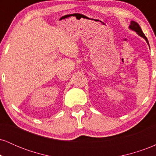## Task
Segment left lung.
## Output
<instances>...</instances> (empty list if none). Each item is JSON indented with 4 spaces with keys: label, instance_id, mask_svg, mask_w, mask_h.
Instances as JSON below:
<instances>
[{
    "label": "left lung",
    "instance_id": "1",
    "mask_svg": "<svg viewBox=\"0 0 156 156\" xmlns=\"http://www.w3.org/2000/svg\"><path fill=\"white\" fill-rule=\"evenodd\" d=\"M129 28H130V29H132V30H133V31H135L139 36L142 37L143 38H144L147 41V44H149V42H148L147 38L146 36L144 34V33H143V31H142V30H141V27L139 26V25L136 22H135V21H131V23H130V25Z\"/></svg>",
    "mask_w": 156,
    "mask_h": 156
}]
</instances>
